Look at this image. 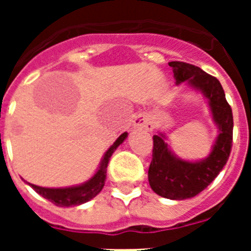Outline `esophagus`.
Segmentation results:
<instances>
[{
    "label": "esophagus",
    "mask_w": 251,
    "mask_h": 251,
    "mask_svg": "<svg viewBox=\"0 0 251 251\" xmlns=\"http://www.w3.org/2000/svg\"><path fill=\"white\" fill-rule=\"evenodd\" d=\"M133 127L139 128V129H151L152 128V124H151L150 118L145 114H138L136 115V118L133 121Z\"/></svg>",
    "instance_id": "1"
}]
</instances>
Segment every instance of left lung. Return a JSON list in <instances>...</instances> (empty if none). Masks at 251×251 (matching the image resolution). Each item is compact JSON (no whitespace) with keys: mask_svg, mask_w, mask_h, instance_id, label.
Returning <instances> with one entry per match:
<instances>
[{"mask_svg":"<svg viewBox=\"0 0 251 251\" xmlns=\"http://www.w3.org/2000/svg\"><path fill=\"white\" fill-rule=\"evenodd\" d=\"M176 85L200 92L207 103L217 136L205 158L188 161L177 156L167 143V134L153 136V154L148 170L151 188L170 200H186L203 191L216 178L229 159L232 146V112L216 77L191 64L171 61Z\"/></svg>","mask_w":251,"mask_h":251,"instance_id":"obj_1","label":"left lung"}]
</instances>
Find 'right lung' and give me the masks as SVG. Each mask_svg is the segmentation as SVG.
<instances>
[{
    "label": "right lung",
    "mask_w": 251,
    "mask_h": 251,
    "mask_svg": "<svg viewBox=\"0 0 251 251\" xmlns=\"http://www.w3.org/2000/svg\"><path fill=\"white\" fill-rule=\"evenodd\" d=\"M128 133L124 132L115 139L114 143L104 153L103 158L99 163V167L95 171V174L89 179H86L85 182L80 183V185L68 186V187H41V186H36L34 183L27 182L25 179L24 181L30 187L34 188L37 194L41 195L44 199L51 201L56 206L69 207V206H79L81 203L88 202L103 190L104 185H105L106 167H108L110 157H112L113 152L126 141Z\"/></svg>",
    "instance_id": "obj_1"
}]
</instances>
